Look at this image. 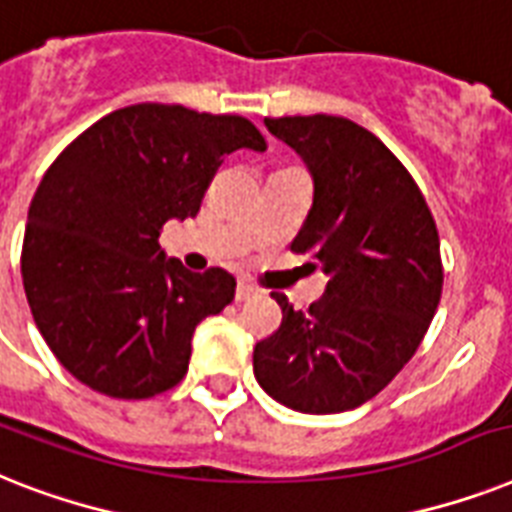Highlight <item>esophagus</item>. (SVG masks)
I'll list each match as a JSON object with an SVG mask.
<instances>
[{
    "label": "esophagus",
    "instance_id": "obj_1",
    "mask_svg": "<svg viewBox=\"0 0 512 512\" xmlns=\"http://www.w3.org/2000/svg\"><path fill=\"white\" fill-rule=\"evenodd\" d=\"M257 286L247 284V281H239V286H236V302H247V299L257 297Z\"/></svg>",
    "mask_w": 512,
    "mask_h": 512
}]
</instances>
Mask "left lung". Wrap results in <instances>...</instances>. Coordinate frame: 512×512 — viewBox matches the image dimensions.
I'll list each match as a JSON object with an SVG mask.
<instances>
[{
	"label": "left lung",
	"mask_w": 512,
	"mask_h": 512,
	"mask_svg": "<svg viewBox=\"0 0 512 512\" xmlns=\"http://www.w3.org/2000/svg\"><path fill=\"white\" fill-rule=\"evenodd\" d=\"M313 178L292 242L328 276L307 313L273 292L284 321L257 342V384L297 413L328 415L376 397L418 350L442 297L439 234L413 176L371 131L336 115L265 118Z\"/></svg>",
	"instance_id": "obj_1"
}]
</instances>
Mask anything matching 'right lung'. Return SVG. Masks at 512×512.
Instances as JSON below:
<instances>
[{"mask_svg":"<svg viewBox=\"0 0 512 512\" xmlns=\"http://www.w3.org/2000/svg\"><path fill=\"white\" fill-rule=\"evenodd\" d=\"M265 152L247 118L134 105L86 128L28 207L23 286L62 368L118 400L186 376L199 323L231 305L236 278L191 273L160 249L168 220L194 218L223 155Z\"/></svg>","mask_w":512,"mask_h":512,"instance_id":"add662e5","label":"right lung"}]
</instances>
